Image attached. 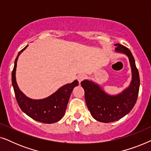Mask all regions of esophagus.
Wrapping results in <instances>:
<instances>
[{
    "label": "esophagus",
    "instance_id": "esophagus-1",
    "mask_svg": "<svg viewBox=\"0 0 151 151\" xmlns=\"http://www.w3.org/2000/svg\"><path fill=\"white\" fill-rule=\"evenodd\" d=\"M85 78H86L85 75H84V74H80V75H78L77 76V80H78V81L79 82V83H80L82 80H83L84 79H85Z\"/></svg>",
    "mask_w": 151,
    "mask_h": 151
}]
</instances>
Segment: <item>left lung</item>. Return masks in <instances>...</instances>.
Here are the masks:
<instances>
[{
  "label": "left lung",
  "mask_w": 151,
  "mask_h": 151,
  "mask_svg": "<svg viewBox=\"0 0 151 151\" xmlns=\"http://www.w3.org/2000/svg\"><path fill=\"white\" fill-rule=\"evenodd\" d=\"M115 46V50L125 53L129 58L133 73L129 87L118 96H110L92 82L84 80L81 82L86 106L91 114L96 120L104 123L117 121L128 114L135 106L139 93V75L134 57L127 47L120 44Z\"/></svg>",
  "instance_id": "obj_1"
}]
</instances>
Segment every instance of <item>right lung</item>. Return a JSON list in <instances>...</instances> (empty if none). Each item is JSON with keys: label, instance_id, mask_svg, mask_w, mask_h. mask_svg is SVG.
<instances>
[{"label": "right lung", "instance_id": "1", "mask_svg": "<svg viewBox=\"0 0 151 151\" xmlns=\"http://www.w3.org/2000/svg\"><path fill=\"white\" fill-rule=\"evenodd\" d=\"M18 53L14 62V67L12 73V81L16 101L21 110L28 116L35 120L45 124H51L59 121L65 115L70 96L75 86L78 85V82L75 80L71 84L62 86L52 96L43 100H32L26 97L20 91L16 82V69Z\"/></svg>", "mask_w": 151, "mask_h": 151}]
</instances>
